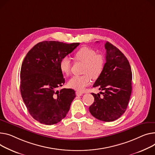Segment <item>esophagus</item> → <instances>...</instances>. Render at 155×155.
Segmentation results:
<instances>
[{
  "instance_id": "1",
  "label": "esophagus",
  "mask_w": 155,
  "mask_h": 155,
  "mask_svg": "<svg viewBox=\"0 0 155 155\" xmlns=\"http://www.w3.org/2000/svg\"><path fill=\"white\" fill-rule=\"evenodd\" d=\"M76 95H77V96H81V95H83V93L77 91H76Z\"/></svg>"
}]
</instances>
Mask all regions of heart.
<instances>
[{
    "label": "heart",
    "instance_id": "1",
    "mask_svg": "<svg viewBox=\"0 0 155 155\" xmlns=\"http://www.w3.org/2000/svg\"><path fill=\"white\" fill-rule=\"evenodd\" d=\"M76 61L84 63L82 73L83 75L72 77L68 81L70 88L78 91H83L91 81V78L97 79L104 71L105 59L101 54H97L96 51L90 47H84L76 51L74 55ZM71 64L69 58H61L59 67L60 71L66 75L70 74Z\"/></svg>",
    "mask_w": 155,
    "mask_h": 155
}]
</instances>
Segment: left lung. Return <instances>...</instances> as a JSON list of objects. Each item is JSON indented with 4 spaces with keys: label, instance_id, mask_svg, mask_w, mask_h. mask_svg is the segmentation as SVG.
<instances>
[{
    "label": "left lung",
    "instance_id": "left-lung-1",
    "mask_svg": "<svg viewBox=\"0 0 155 155\" xmlns=\"http://www.w3.org/2000/svg\"><path fill=\"white\" fill-rule=\"evenodd\" d=\"M106 63L101 75L94 87L104 91L91 95L95 100L89 107L91 114L104 121H113L120 118L127 110L131 94L132 72L127 57L115 46L107 42Z\"/></svg>",
    "mask_w": 155,
    "mask_h": 155
}]
</instances>
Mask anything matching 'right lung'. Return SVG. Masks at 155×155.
Here are the masks:
<instances>
[{
	"label": "right lung",
	"instance_id": "add662e5",
	"mask_svg": "<svg viewBox=\"0 0 155 155\" xmlns=\"http://www.w3.org/2000/svg\"><path fill=\"white\" fill-rule=\"evenodd\" d=\"M79 43L44 41L28 51L20 70V93L35 120L47 125L64 118L75 97L73 89L57 88L65 83L59 64Z\"/></svg>",
	"mask_w": 155,
	"mask_h": 155
}]
</instances>
